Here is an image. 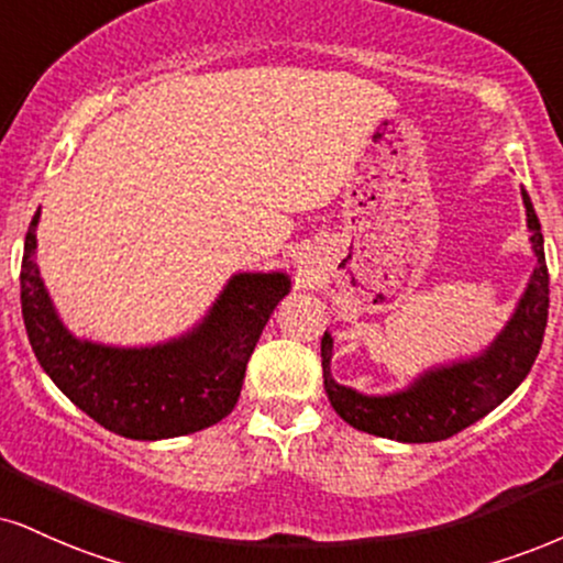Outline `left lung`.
<instances>
[{"mask_svg":"<svg viewBox=\"0 0 563 563\" xmlns=\"http://www.w3.org/2000/svg\"><path fill=\"white\" fill-rule=\"evenodd\" d=\"M534 267L517 307L483 351L435 364L404 388L362 393L333 377V335H322L324 393L343 422L398 443H435L490 415L530 375L548 322V267L534 207L521 188Z\"/></svg>","mask_w":563,"mask_h":563,"instance_id":"obj_1","label":"left lung"}]
</instances>
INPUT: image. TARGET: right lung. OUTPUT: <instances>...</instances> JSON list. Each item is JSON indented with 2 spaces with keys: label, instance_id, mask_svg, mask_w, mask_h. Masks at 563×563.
Returning a JSON list of instances; mask_svg holds the SVG:
<instances>
[{
  "label": "right lung",
  "instance_id": "add662e5",
  "mask_svg": "<svg viewBox=\"0 0 563 563\" xmlns=\"http://www.w3.org/2000/svg\"><path fill=\"white\" fill-rule=\"evenodd\" d=\"M33 214L20 269L25 333L52 383L93 422L133 440L191 435L239 404L249 356L288 296L283 269L228 277L207 314L186 333L144 346H114L73 333L54 307L36 264Z\"/></svg>",
  "mask_w": 563,
  "mask_h": 563
}]
</instances>
